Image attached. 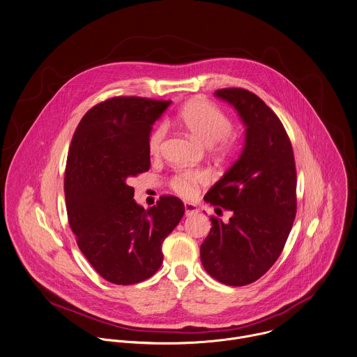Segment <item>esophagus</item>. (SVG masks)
Returning <instances> with one entry per match:
<instances>
[{
    "label": "esophagus",
    "mask_w": 357,
    "mask_h": 357,
    "mask_svg": "<svg viewBox=\"0 0 357 357\" xmlns=\"http://www.w3.org/2000/svg\"><path fill=\"white\" fill-rule=\"evenodd\" d=\"M184 209H185V216H187V218H190V216H192V215H197V213L199 212L198 206H197L195 204H191V202H185V204H184Z\"/></svg>",
    "instance_id": "esophagus-1"
}]
</instances>
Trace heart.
<instances>
[{
    "instance_id": "1",
    "label": "heart",
    "mask_w": 357,
    "mask_h": 357,
    "mask_svg": "<svg viewBox=\"0 0 357 357\" xmlns=\"http://www.w3.org/2000/svg\"><path fill=\"white\" fill-rule=\"evenodd\" d=\"M178 121L201 142L208 146H215L220 152H227L233 146V138L230 137L231 121L213 104L195 100L184 105L177 115ZM166 135V126L158 124L149 134L148 149L152 155H158L162 148L163 138ZM209 176L201 169H184L178 170L170 181L172 188L181 197L191 198L195 195L197 188L206 184Z\"/></svg>"
}]
</instances>
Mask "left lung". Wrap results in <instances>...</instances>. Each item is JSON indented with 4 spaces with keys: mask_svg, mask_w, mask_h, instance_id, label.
I'll use <instances>...</instances> for the list:
<instances>
[{
    "mask_svg": "<svg viewBox=\"0 0 357 357\" xmlns=\"http://www.w3.org/2000/svg\"><path fill=\"white\" fill-rule=\"evenodd\" d=\"M215 96L237 111L245 139L237 160L204 197L233 215L226 223L211 218L201 261L215 280L242 287L274 264L289 236L296 215L295 159L282 123L257 96L243 89Z\"/></svg>",
    "mask_w": 357,
    "mask_h": 357,
    "instance_id": "left-lung-1",
    "label": "left lung"
}]
</instances>
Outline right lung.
Returning a JSON list of instances; mask_svg holds the SVG:
<instances>
[{
    "instance_id": "1",
    "label": "right lung",
    "mask_w": 357,
    "mask_h": 357,
    "mask_svg": "<svg viewBox=\"0 0 357 357\" xmlns=\"http://www.w3.org/2000/svg\"><path fill=\"white\" fill-rule=\"evenodd\" d=\"M172 101L115 97L80 120L68 153L65 199L77 245L107 281L141 282L162 261V243L184 215V204L163 195L144 209L130 181L151 166L152 124Z\"/></svg>"
}]
</instances>
